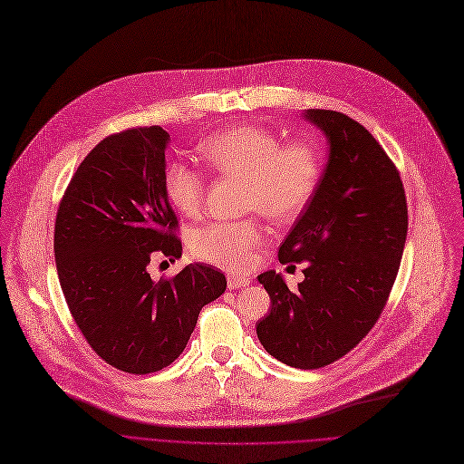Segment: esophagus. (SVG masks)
<instances>
[{
	"mask_svg": "<svg viewBox=\"0 0 464 464\" xmlns=\"http://www.w3.org/2000/svg\"><path fill=\"white\" fill-rule=\"evenodd\" d=\"M249 285V279L247 277H242V276H235V274H229L227 276V286L231 290H237V288H242V286H247Z\"/></svg>",
	"mask_w": 464,
	"mask_h": 464,
	"instance_id": "1",
	"label": "esophagus"
}]
</instances>
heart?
<instances>
[{"mask_svg": "<svg viewBox=\"0 0 464 464\" xmlns=\"http://www.w3.org/2000/svg\"><path fill=\"white\" fill-rule=\"evenodd\" d=\"M198 150L215 170L246 179L244 210H261L274 222L296 218L320 185L322 153L314 144H283L277 133L256 125H235ZM162 188L179 215L192 218L201 210L205 183L187 162L166 164ZM265 244L266 231L257 220L208 222L190 235V251L198 259L235 272L254 266Z\"/></svg>", "mask_w": 464, "mask_h": 464, "instance_id": "b5f03b06", "label": "heart"}]
</instances>
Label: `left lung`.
Returning <instances> with one entry per match:
<instances>
[{"mask_svg":"<svg viewBox=\"0 0 464 464\" xmlns=\"http://www.w3.org/2000/svg\"><path fill=\"white\" fill-rule=\"evenodd\" d=\"M329 146L320 185L279 246V263H304L290 290L276 270L257 279L272 309L257 336L277 361L313 370L353 350L382 314L407 238V201L396 166L362 125L334 111L302 114Z\"/></svg>","mask_w":464,"mask_h":464,"instance_id":"8db88e82","label":"left lung"}]
</instances>
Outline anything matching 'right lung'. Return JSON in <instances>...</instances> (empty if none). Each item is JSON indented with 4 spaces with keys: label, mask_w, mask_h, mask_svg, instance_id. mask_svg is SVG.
Returning <instances> with one entry per match:
<instances>
[{
    "label": "right lung",
    "mask_w": 464,
    "mask_h": 464,
    "mask_svg": "<svg viewBox=\"0 0 464 464\" xmlns=\"http://www.w3.org/2000/svg\"><path fill=\"white\" fill-rule=\"evenodd\" d=\"M160 125L103 139L77 168L55 220V263L68 309L111 366L151 373L187 348L203 305L226 292V276L203 263L153 281L148 265L183 254L178 218L162 188Z\"/></svg>",
    "instance_id": "1"
}]
</instances>
